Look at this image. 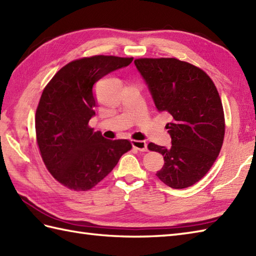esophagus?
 I'll list each match as a JSON object with an SVG mask.
<instances>
[{"mask_svg": "<svg viewBox=\"0 0 256 256\" xmlns=\"http://www.w3.org/2000/svg\"><path fill=\"white\" fill-rule=\"evenodd\" d=\"M132 146L134 148H136L140 152H146L148 150V144L144 140H132Z\"/></svg>", "mask_w": 256, "mask_h": 256, "instance_id": "34e87169", "label": "esophagus"}]
</instances>
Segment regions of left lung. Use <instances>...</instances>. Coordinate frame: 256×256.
I'll use <instances>...</instances> for the list:
<instances>
[{
	"mask_svg": "<svg viewBox=\"0 0 256 256\" xmlns=\"http://www.w3.org/2000/svg\"><path fill=\"white\" fill-rule=\"evenodd\" d=\"M138 72L166 124L172 146L154 143L148 150L164 156L156 176L167 186L182 189L199 182L214 165L224 138V114L214 81L204 70L176 58H140Z\"/></svg>",
	"mask_w": 256,
	"mask_h": 256,
	"instance_id": "obj_1",
	"label": "left lung"
}]
</instances>
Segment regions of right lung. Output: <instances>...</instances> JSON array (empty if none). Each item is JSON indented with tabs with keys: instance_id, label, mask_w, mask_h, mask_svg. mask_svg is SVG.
Here are the masks:
<instances>
[{
	"instance_id": "obj_1",
	"label": "right lung",
	"mask_w": 256,
	"mask_h": 256,
	"mask_svg": "<svg viewBox=\"0 0 256 256\" xmlns=\"http://www.w3.org/2000/svg\"><path fill=\"white\" fill-rule=\"evenodd\" d=\"M133 58L92 56L67 64L46 86L35 118L36 138L47 170L64 186L89 190L132 148L128 140H106L89 126L96 116L94 84Z\"/></svg>"
}]
</instances>
